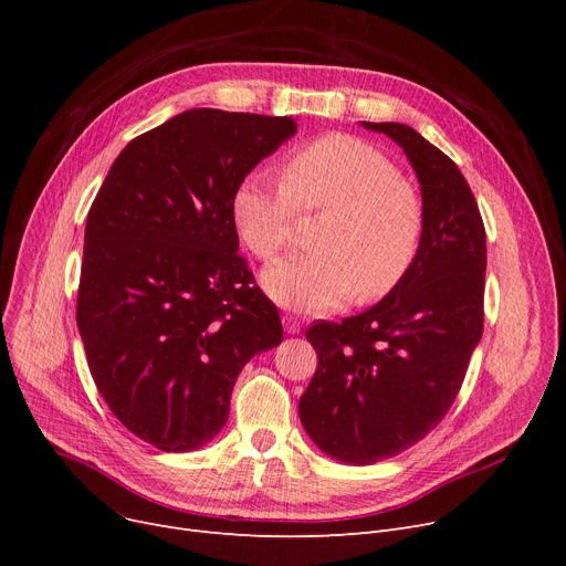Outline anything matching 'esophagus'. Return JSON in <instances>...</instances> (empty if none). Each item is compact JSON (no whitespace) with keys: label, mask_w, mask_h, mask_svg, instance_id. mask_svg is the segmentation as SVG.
<instances>
[{"label":"esophagus","mask_w":566,"mask_h":566,"mask_svg":"<svg viewBox=\"0 0 566 566\" xmlns=\"http://www.w3.org/2000/svg\"><path fill=\"white\" fill-rule=\"evenodd\" d=\"M282 323H284V331L289 333V335H295V333H301V328H303V321L295 316V314H286L284 318H282Z\"/></svg>","instance_id":"1"}]
</instances>
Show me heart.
Returning <instances> with one entry per match:
<instances>
[{
	"mask_svg": "<svg viewBox=\"0 0 566 566\" xmlns=\"http://www.w3.org/2000/svg\"><path fill=\"white\" fill-rule=\"evenodd\" d=\"M231 224L261 261L291 241L295 213L325 211L312 254L291 256L263 273V289L284 307L325 312L392 293L420 256L427 211L420 192L369 142L331 133L295 151L284 184L250 171L231 195Z\"/></svg>",
	"mask_w": 566,
	"mask_h": 566,
	"instance_id": "heart-1",
	"label": "heart"
}]
</instances>
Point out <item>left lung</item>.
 I'll return each mask as SVG.
<instances>
[{
  "label": "left lung",
  "instance_id": "obj_1",
  "mask_svg": "<svg viewBox=\"0 0 566 566\" xmlns=\"http://www.w3.org/2000/svg\"><path fill=\"white\" fill-rule=\"evenodd\" d=\"M418 174L427 229L408 277L367 312L318 321V355L298 412L328 457L369 465L397 457L448 415L484 331L486 231L461 169L406 124H369Z\"/></svg>",
  "mask_w": 566,
  "mask_h": 566
}]
</instances>
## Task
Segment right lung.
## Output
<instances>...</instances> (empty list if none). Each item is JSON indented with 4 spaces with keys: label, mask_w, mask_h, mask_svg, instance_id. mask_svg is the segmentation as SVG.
Masks as SVG:
<instances>
[{
    "label": "right lung",
    "mask_w": 566,
    "mask_h": 566,
    "mask_svg": "<svg viewBox=\"0 0 566 566\" xmlns=\"http://www.w3.org/2000/svg\"><path fill=\"white\" fill-rule=\"evenodd\" d=\"M295 128L291 116L176 114L118 154L86 216L77 328L88 371L114 418L163 452L213 440L238 374L282 342L229 206Z\"/></svg>",
    "instance_id": "1"
}]
</instances>
